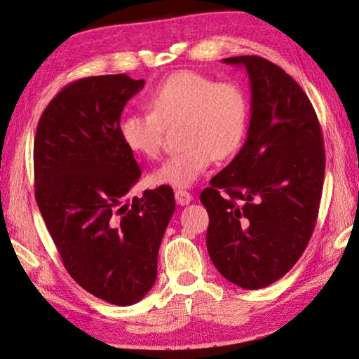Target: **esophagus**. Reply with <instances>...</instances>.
Returning a JSON list of instances; mask_svg holds the SVG:
<instances>
[{
    "mask_svg": "<svg viewBox=\"0 0 359 359\" xmlns=\"http://www.w3.org/2000/svg\"><path fill=\"white\" fill-rule=\"evenodd\" d=\"M175 200H177V204L180 205H186L190 201H192V195H190L187 190H181L178 189L177 192H175Z\"/></svg>",
    "mask_w": 359,
    "mask_h": 359,
    "instance_id": "obj_1",
    "label": "esophagus"
}]
</instances>
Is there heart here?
<instances>
[{
    "label": "heart",
    "instance_id": "heart-1",
    "mask_svg": "<svg viewBox=\"0 0 359 359\" xmlns=\"http://www.w3.org/2000/svg\"><path fill=\"white\" fill-rule=\"evenodd\" d=\"M146 104L149 112L119 119L118 133L129 152L155 159L161 154L164 130L181 124L182 150L154 172L159 184L194 186L215 158L233 156L243 146L250 107L244 89L235 83H217L200 72L180 70L150 90Z\"/></svg>",
    "mask_w": 359,
    "mask_h": 359
}]
</instances>
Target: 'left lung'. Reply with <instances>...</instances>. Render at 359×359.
<instances>
[{
    "label": "left lung",
    "instance_id": "obj_1",
    "mask_svg": "<svg viewBox=\"0 0 359 359\" xmlns=\"http://www.w3.org/2000/svg\"><path fill=\"white\" fill-rule=\"evenodd\" d=\"M250 79L247 140L200 200L205 241L218 272L243 289H262L297 264L316 224L325 155L312 102L294 79L257 55L226 58Z\"/></svg>",
    "mask_w": 359,
    "mask_h": 359
}]
</instances>
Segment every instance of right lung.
I'll use <instances>...</instances> for the list:
<instances>
[{
	"mask_svg": "<svg viewBox=\"0 0 359 359\" xmlns=\"http://www.w3.org/2000/svg\"><path fill=\"white\" fill-rule=\"evenodd\" d=\"M144 79L126 74L67 84L39 118L35 198L69 275L115 306L142 299L175 212L169 186L127 198L141 169L118 133L126 102Z\"/></svg>",
	"mask_w": 359,
	"mask_h": 359,
	"instance_id": "right-lung-1",
	"label": "right lung"
}]
</instances>
